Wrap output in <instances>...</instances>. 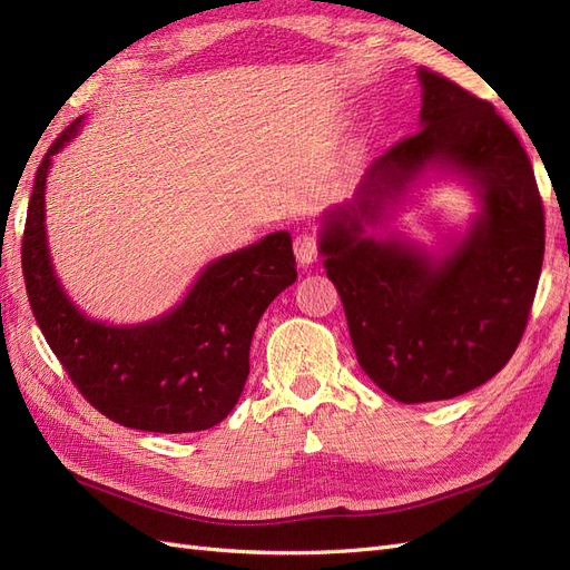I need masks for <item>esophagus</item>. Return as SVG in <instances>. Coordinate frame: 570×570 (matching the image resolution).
<instances>
[{"mask_svg": "<svg viewBox=\"0 0 570 570\" xmlns=\"http://www.w3.org/2000/svg\"><path fill=\"white\" fill-rule=\"evenodd\" d=\"M295 256L299 264H314L318 258V237L314 233H299L295 237Z\"/></svg>", "mask_w": 570, "mask_h": 570, "instance_id": "esophagus-1", "label": "esophagus"}]
</instances>
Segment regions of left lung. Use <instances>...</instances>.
I'll list each match as a JSON object with an SVG mask.
<instances>
[{
  "mask_svg": "<svg viewBox=\"0 0 570 570\" xmlns=\"http://www.w3.org/2000/svg\"><path fill=\"white\" fill-rule=\"evenodd\" d=\"M421 130L377 157L350 204L323 218L321 254L358 366L404 404L452 400L507 366L525 333L544 258V209L528 154L490 101L430 68ZM428 165L481 193L470 235L435 259L365 235Z\"/></svg>",
  "mask_w": 570,
  "mask_h": 570,
  "instance_id": "8db88e82",
  "label": "left lung"
}]
</instances>
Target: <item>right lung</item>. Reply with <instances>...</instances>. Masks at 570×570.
Listing matches in <instances>:
<instances>
[{
    "mask_svg": "<svg viewBox=\"0 0 570 570\" xmlns=\"http://www.w3.org/2000/svg\"><path fill=\"white\" fill-rule=\"evenodd\" d=\"M78 128L80 118L51 142L28 202L21 264L32 314L71 383L107 419L168 435L214 428L245 390L258 318L297 281L292 237L271 233L216 258L174 312L157 321H90L61 289L45 233L47 170Z\"/></svg>",
    "mask_w": 570,
    "mask_h": 570,
    "instance_id": "obj_1",
    "label": "right lung"
}]
</instances>
